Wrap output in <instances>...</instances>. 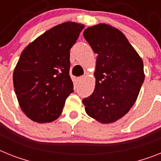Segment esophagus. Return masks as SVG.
I'll return each instance as SVG.
<instances>
[{
  "instance_id": "obj_1",
  "label": "esophagus",
  "mask_w": 161,
  "mask_h": 161,
  "mask_svg": "<svg viewBox=\"0 0 161 161\" xmlns=\"http://www.w3.org/2000/svg\"><path fill=\"white\" fill-rule=\"evenodd\" d=\"M84 80V77L82 76V77H79V78H77V81H78V83H81Z\"/></svg>"
}]
</instances>
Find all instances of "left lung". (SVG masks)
Here are the masks:
<instances>
[{"instance_id":"1","label":"left lung","mask_w":161,"mask_h":161,"mask_svg":"<svg viewBox=\"0 0 161 161\" xmlns=\"http://www.w3.org/2000/svg\"><path fill=\"white\" fill-rule=\"evenodd\" d=\"M83 37L97 54L95 89L83 100L85 110L98 122L114 123L137 101L145 78L143 61L124 33L109 24L89 27Z\"/></svg>"}]
</instances>
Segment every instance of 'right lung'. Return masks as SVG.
Segmentation results:
<instances>
[{"label": "right lung", "mask_w": 161, "mask_h": 161, "mask_svg": "<svg viewBox=\"0 0 161 161\" xmlns=\"http://www.w3.org/2000/svg\"><path fill=\"white\" fill-rule=\"evenodd\" d=\"M84 25L64 22L47 30L21 53L13 74L23 112L32 121L49 123L60 115L74 92L69 51Z\"/></svg>", "instance_id": "obj_1"}]
</instances>
